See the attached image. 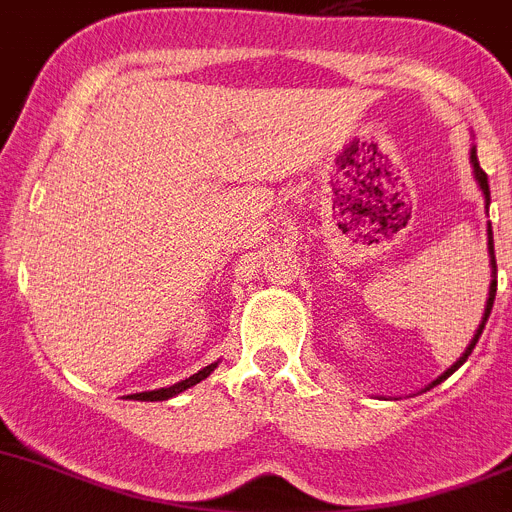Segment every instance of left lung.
<instances>
[{
    "label": "left lung",
    "instance_id": "obj_1",
    "mask_svg": "<svg viewBox=\"0 0 512 512\" xmlns=\"http://www.w3.org/2000/svg\"><path fill=\"white\" fill-rule=\"evenodd\" d=\"M469 158H472V165H474V178H477V183H480L482 193H485V201H487V206H490V183H487V173H485V170L480 168V160H477V150H472V155H469ZM487 234H490V242H487V245H490V257H492V260H490V262H492V283H490V298H487V308H485V319H482L480 329H477V334H474V339H472V344H469V347H467V352H464L462 357H459L457 362H454V365H451L449 370H446L444 375L439 377V380H434V382H431V388H434V385H439V382H444L446 377L451 375V372H454V370H459V367H462L464 362H467V357H469V354H472L474 344L480 342L482 329H485L487 319H490L492 301H495V293H497V262H495V245H492V227L487 229Z\"/></svg>",
    "mask_w": 512,
    "mask_h": 512
}]
</instances>
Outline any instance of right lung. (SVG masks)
Returning <instances> with one entry per match:
<instances>
[{
  "instance_id": "add662e5",
  "label": "right lung",
  "mask_w": 512,
  "mask_h": 512,
  "mask_svg": "<svg viewBox=\"0 0 512 512\" xmlns=\"http://www.w3.org/2000/svg\"><path fill=\"white\" fill-rule=\"evenodd\" d=\"M214 367L216 365L204 367V370H199V372H196V375L188 377V380L176 382V385H170V388L150 390V393H135V395H132V398H135V400H168V398H173V395L183 393V390H186V388H191V385H196V382H201V380H204V377H209L211 372H214Z\"/></svg>"
}]
</instances>
